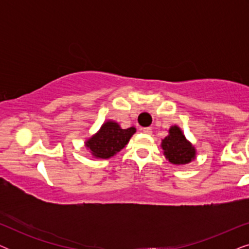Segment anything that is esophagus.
I'll use <instances>...</instances> for the list:
<instances>
[{
    "mask_svg": "<svg viewBox=\"0 0 249 249\" xmlns=\"http://www.w3.org/2000/svg\"><path fill=\"white\" fill-rule=\"evenodd\" d=\"M142 131L146 135H152V129L151 128H142Z\"/></svg>",
    "mask_w": 249,
    "mask_h": 249,
    "instance_id": "obj_1",
    "label": "esophagus"
}]
</instances>
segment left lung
Wrapping results in <instances>:
<instances>
[{
  "instance_id": "obj_1",
  "label": "left lung",
  "mask_w": 249,
  "mask_h": 249,
  "mask_svg": "<svg viewBox=\"0 0 249 249\" xmlns=\"http://www.w3.org/2000/svg\"><path fill=\"white\" fill-rule=\"evenodd\" d=\"M161 148L165 159L175 165L188 164L197 155L195 146L186 138L181 128L177 124L169 128L168 136L161 141Z\"/></svg>"
}]
</instances>
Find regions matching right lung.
I'll use <instances>...</instances> for the list:
<instances>
[{"label":"right lung","mask_w":249,"mask_h":249,"mask_svg":"<svg viewBox=\"0 0 249 249\" xmlns=\"http://www.w3.org/2000/svg\"><path fill=\"white\" fill-rule=\"evenodd\" d=\"M136 130L135 127L122 129L117 121L107 120L94 135L86 138L85 147L94 159H111L125 147Z\"/></svg>","instance_id":"right-lung-1"}]
</instances>
